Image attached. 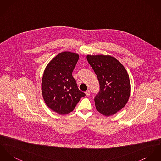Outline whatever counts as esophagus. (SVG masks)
Here are the masks:
<instances>
[{
  "mask_svg": "<svg viewBox=\"0 0 161 161\" xmlns=\"http://www.w3.org/2000/svg\"><path fill=\"white\" fill-rule=\"evenodd\" d=\"M85 94H86V96H87V97L89 96H90V91L89 90H87V91L85 92Z\"/></svg>",
  "mask_w": 161,
  "mask_h": 161,
  "instance_id": "esophagus-1",
  "label": "esophagus"
}]
</instances>
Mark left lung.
<instances>
[{
	"instance_id": "obj_1",
	"label": "left lung",
	"mask_w": 161,
	"mask_h": 161,
	"mask_svg": "<svg viewBox=\"0 0 161 161\" xmlns=\"http://www.w3.org/2000/svg\"><path fill=\"white\" fill-rule=\"evenodd\" d=\"M97 75L100 91L94 98L97 110L109 116L121 110L130 94L129 76L123 64L110 55H87Z\"/></svg>"
}]
</instances>
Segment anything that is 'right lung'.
Wrapping results in <instances>:
<instances>
[{"label": "right lung", "mask_w": 161, "mask_h": 161, "mask_svg": "<svg viewBox=\"0 0 161 161\" xmlns=\"http://www.w3.org/2000/svg\"><path fill=\"white\" fill-rule=\"evenodd\" d=\"M79 59L76 53L64 51L56 56L46 67L42 81V92L47 105L59 114L74 110L85 94L80 91L72 72Z\"/></svg>", "instance_id": "add662e5"}]
</instances>
